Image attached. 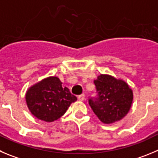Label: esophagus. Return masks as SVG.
Instances as JSON below:
<instances>
[{
	"mask_svg": "<svg viewBox=\"0 0 158 158\" xmlns=\"http://www.w3.org/2000/svg\"><path fill=\"white\" fill-rule=\"evenodd\" d=\"M78 100L80 101H83L85 100V95L84 94H80V95L78 96Z\"/></svg>",
	"mask_w": 158,
	"mask_h": 158,
	"instance_id": "esophagus-1",
	"label": "esophagus"
}]
</instances>
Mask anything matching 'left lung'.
I'll return each instance as SVG.
<instances>
[{"mask_svg":"<svg viewBox=\"0 0 158 158\" xmlns=\"http://www.w3.org/2000/svg\"><path fill=\"white\" fill-rule=\"evenodd\" d=\"M97 97H90L89 104L94 114L104 124L120 121L129 112L133 94L125 81L109 75H100L94 80Z\"/></svg>","mask_w":158,"mask_h":158,"instance_id":"1","label":"left lung"}]
</instances>
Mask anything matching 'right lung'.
<instances>
[{
	"mask_svg": "<svg viewBox=\"0 0 158 158\" xmlns=\"http://www.w3.org/2000/svg\"><path fill=\"white\" fill-rule=\"evenodd\" d=\"M77 100L56 76L46 78L31 86L26 94L30 112L40 120L51 122L61 118Z\"/></svg>",
	"mask_w": 158,
	"mask_h": 158,
	"instance_id": "add662e5",
	"label": "right lung"
}]
</instances>
